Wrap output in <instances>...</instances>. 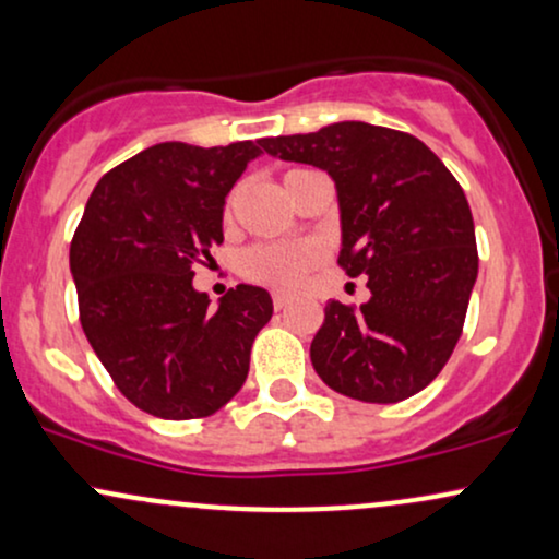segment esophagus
Segmentation results:
<instances>
[{
  "label": "esophagus",
  "instance_id": "obj_1",
  "mask_svg": "<svg viewBox=\"0 0 559 559\" xmlns=\"http://www.w3.org/2000/svg\"><path fill=\"white\" fill-rule=\"evenodd\" d=\"M288 299H292V294L273 292V307H275V310H284V307L288 305Z\"/></svg>",
  "mask_w": 559,
  "mask_h": 559
}]
</instances>
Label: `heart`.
I'll use <instances>...</instances> for the list:
<instances>
[{
	"label": "heart",
	"instance_id": "1",
	"mask_svg": "<svg viewBox=\"0 0 559 559\" xmlns=\"http://www.w3.org/2000/svg\"><path fill=\"white\" fill-rule=\"evenodd\" d=\"M228 213H230V202H228ZM316 265H318V249L305 241L260 243V247L249 249L241 260L243 275H249V278L258 281V284L278 286V288L297 286Z\"/></svg>",
	"mask_w": 559,
	"mask_h": 559
}]
</instances>
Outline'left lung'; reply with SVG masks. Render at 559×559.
Listing matches in <instances>:
<instances>
[{
	"mask_svg": "<svg viewBox=\"0 0 559 559\" xmlns=\"http://www.w3.org/2000/svg\"><path fill=\"white\" fill-rule=\"evenodd\" d=\"M267 155L325 170L342 215L338 265L368 275L355 310L331 299L310 346L325 386L394 404L441 373L476 286L478 249L465 191L409 133L344 120L316 133L262 139Z\"/></svg>",
	"mask_w": 559,
	"mask_h": 559,
	"instance_id": "1",
	"label": "left lung"
}]
</instances>
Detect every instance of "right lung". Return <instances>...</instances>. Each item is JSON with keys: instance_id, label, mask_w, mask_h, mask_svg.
I'll return each instance as SVG.
<instances>
[{"instance_id": "add662e5", "label": "right lung", "mask_w": 559, "mask_h": 559, "mask_svg": "<svg viewBox=\"0 0 559 559\" xmlns=\"http://www.w3.org/2000/svg\"><path fill=\"white\" fill-rule=\"evenodd\" d=\"M258 144L139 152L102 176L70 241L83 333L126 400L155 418H207L234 400L273 316L260 286L239 284L210 310L191 284L223 243V204Z\"/></svg>"}]
</instances>
